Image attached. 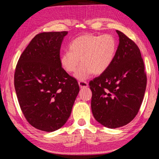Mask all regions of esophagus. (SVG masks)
Returning <instances> with one entry per match:
<instances>
[{
	"label": "esophagus",
	"instance_id": "34e87169",
	"mask_svg": "<svg viewBox=\"0 0 159 159\" xmlns=\"http://www.w3.org/2000/svg\"><path fill=\"white\" fill-rule=\"evenodd\" d=\"M79 85L80 88H84L88 87V83L86 81H84V80H80V81H79Z\"/></svg>",
	"mask_w": 159,
	"mask_h": 159
}]
</instances>
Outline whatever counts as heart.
I'll return each mask as SVG.
<instances>
[{
  "label": "heart",
  "instance_id": "1",
  "mask_svg": "<svg viewBox=\"0 0 159 159\" xmlns=\"http://www.w3.org/2000/svg\"><path fill=\"white\" fill-rule=\"evenodd\" d=\"M117 41L111 34H84L77 37L69 44V50L60 55V64L67 73H73L79 80H85L93 74L105 72L114 60Z\"/></svg>",
  "mask_w": 159,
  "mask_h": 159
}]
</instances>
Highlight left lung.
<instances>
[{"label": "left lung", "mask_w": 159, "mask_h": 159, "mask_svg": "<svg viewBox=\"0 0 159 159\" xmlns=\"http://www.w3.org/2000/svg\"><path fill=\"white\" fill-rule=\"evenodd\" d=\"M114 60L89 83L93 116L109 128L122 127L136 116L143 101L147 75L140 50L121 31Z\"/></svg>", "instance_id": "obj_1"}]
</instances>
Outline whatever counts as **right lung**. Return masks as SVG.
<instances>
[{
	"label": "right lung",
	"instance_id": "1",
	"mask_svg": "<svg viewBox=\"0 0 159 159\" xmlns=\"http://www.w3.org/2000/svg\"><path fill=\"white\" fill-rule=\"evenodd\" d=\"M67 31L35 36L21 54L15 88L26 120L36 129L53 132L65 124L79 92L76 79L60 64V48Z\"/></svg>",
	"mask_w": 159,
	"mask_h": 159
}]
</instances>
